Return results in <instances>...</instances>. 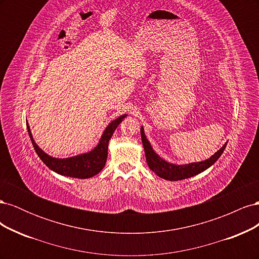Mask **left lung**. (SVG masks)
<instances>
[{
    "mask_svg": "<svg viewBox=\"0 0 259 259\" xmlns=\"http://www.w3.org/2000/svg\"><path fill=\"white\" fill-rule=\"evenodd\" d=\"M140 135H142V139H143V145L145 149L146 161L148 163V166L150 167V169L154 171V173L159 177L166 180H182V179L189 178L202 173L203 170L207 169L219 159V156L222 155L227 146V143H226L214 155H211L209 159L205 161L189 163V164H186V165H175V164L164 161L153 151L150 143L148 142V139L145 136L143 126L140 128Z\"/></svg>",
    "mask_w": 259,
    "mask_h": 259,
    "instance_id": "8db88e82",
    "label": "left lung"
}]
</instances>
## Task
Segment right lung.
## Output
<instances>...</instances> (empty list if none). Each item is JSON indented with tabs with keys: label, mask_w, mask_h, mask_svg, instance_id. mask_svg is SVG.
Wrapping results in <instances>:
<instances>
[{
	"label": "right lung",
	"mask_w": 259,
	"mask_h": 259,
	"mask_svg": "<svg viewBox=\"0 0 259 259\" xmlns=\"http://www.w3.org/2000/svg\"><path fill=\"white\" fill-rule=\"evenodd\" d=\"M125 116H126V114L121 115L120 117H117V119H115L108 125L103 136H101L99 140V144L95 149H93L92 151L88 153L67 159H56L53 158V156H50L49 154H46L42 149L34 143L28 123L27 128L36 154L40 156V159L44 162L46 166L60 175L85 179L97 175L99 171L104 168L108 155L109 140H110L115 128L119 126V124L123 121Z\"/></svg>",
	"instance_id": "obj_1"
}]
</instances>
